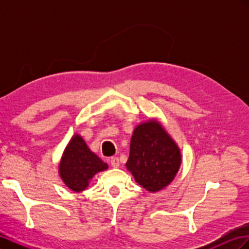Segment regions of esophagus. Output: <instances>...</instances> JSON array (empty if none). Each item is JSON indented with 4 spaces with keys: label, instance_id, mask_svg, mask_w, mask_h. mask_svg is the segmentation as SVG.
Wrapping results in <instances>:
<instances>
[{
    "label": "esophagus",
    "instance_id": "1",
    "mask_svg": "<svg viewBox=\"0 0 249 249\" xmlns=\"http://www.w3.org/2000/svg\"><path fill=\"white\" fill-rule=\"evenodd\" d=\"M110 163L112 165V167H114V168H117L119 166V160H118V158H116V157L111 158Z\"/></svg>",
    "mask_w": 249,
    "mask_h": 249
}]
</instances>
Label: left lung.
<instances>
[{
	"label": "left lung",
	"instance_id": "1",
	"mask_svg": "<svg viewBox=\"0 0 249 249\" xmlns=\"http://www.w3.org/2000/svg\"><path fill=\"white\" fill-rule=\"evenodd\" d=\"M180 163V149L157 119L135 127L125 166L136 183L149 192L160 191L176 178Z\"/></svg>",
	"mask_w": 249,
	"mask_h": 249
}]
</instances>
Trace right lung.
<instances>
[{
    "mask_svg": "<svg viewBox=\"0 0 249 249\" xmlns=\"http://www.w3.org/2000/svg\"><path fill=\"white\" fill-rule=\"evenodd\" d=\"M108 169V165L89 149L85 140L74 134L66 145L59 163V176L74 192L84 191L97 172Z\"/></svg>",
    "mask_w": 249,
    "mask_h": 249,
    "instance_id": "add662e5",
    "label": "right lung"
}]
</instances>
